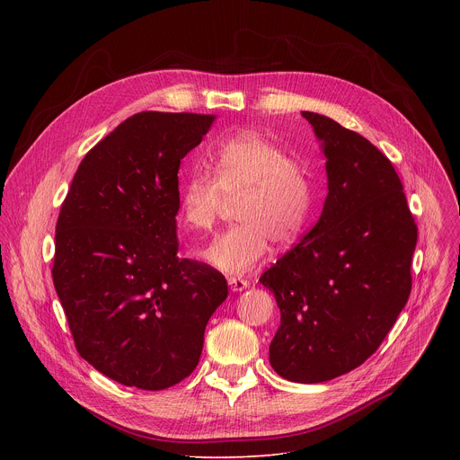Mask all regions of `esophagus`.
Wrapping results in <instances>:
<instances>
[{
	"instance_id": "1",
	"label": "esophagus",
	"mask_w": 460,
	"mask_h": 460,
	"mask_svg": "<svg viewBox=\"0 0 460 460\" xmlns=\"http://www.w3.org/2000/svg\"><path fill=\"white\" fill-rule=\"evenodd\" d=\"M227 282H229L231 291H234V293L243 291V289H247V288H249V282H247V280H243V279H234V277H231Z\"/></svg>"
}]
</instances>
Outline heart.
<instances>
[{"label": "heart", "mask_w": 460, "mask_h": 460, "mask_svg": "<svg viewBox=\"0 0 460 460\" xmlns=\"http://www.w3.org/2000/svg\"><path fill=\"white\" fill-rule=\"evenodd\" d=\"M215 176L196 172L180 187V213L187 226L211 231L226 200L242 196V222L220 234L204 258L217 270L242 275L256 268L271 247L293 242L307 226L316 200L313 172L300 160L256 133L218 144L209 155Z\"/></svg>", "instance_id": "heart-1"}]
</instances>
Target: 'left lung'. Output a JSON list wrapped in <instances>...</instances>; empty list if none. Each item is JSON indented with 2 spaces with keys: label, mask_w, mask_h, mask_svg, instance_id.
I'll list each match as a JSON object with an SVG mask.
<instances>
[{
  "label": "left lung",
  "mask_w": 460,
  "mask_h": 460,
  "mask_svg": "<svg viewBox=\"0 0 460 460\" xmlns=\"http://www.w3.org/2000/svg\"><path fill=\"white\" fill-rule=\"evenodd\" d=\"M325 156L327 196L314 227L260 277L277 298L273 369L300 384L366 362L411 293L417 226L391 162L335 119L302 111Z\"/></svg>",
  "instance_id": "1"
}]
</instances>
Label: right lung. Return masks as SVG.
<instances>
[{
    "instance_id": "obj_1",
    "label": "right lung",
    "mask_w": 460,
    "mask_h": 460,
    "mask_svg": "<svg viewBox=\"0 0 460 460\" xmlns=\"http://www.w3.org/2000/svg\"><path fill=\"white\" fill-rule=\"evenodd\" d=\"M215 116L138 112L82 160L56 224L52 282L82 358L158 391L199 366L206 325L227 298L222 273L178 258L181 158Z\"/></svg>"
}]
</instances>
